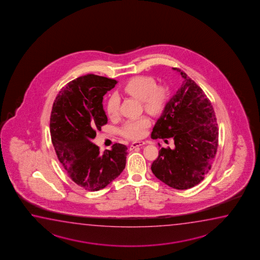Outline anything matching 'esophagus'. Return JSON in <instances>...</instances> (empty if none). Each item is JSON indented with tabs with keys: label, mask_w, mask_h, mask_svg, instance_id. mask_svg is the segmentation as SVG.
<instances>
[{
	"label": "esophagus",
	"mask_w": 260,
	"mask_h": 260,
	"mask_svg": "<svg viewBox=\"0 0 260 260\" xmlns=\"http://www.w3.org/2000/svg\"><path fill=\"white\" fill-rule=\"evenodd\" d=\"M144 144V141H136V142H133V143L131 145V149H133V148H137V147H140V146H143Z\"/></svg>",
	"instance_id": "obj_1"
}]
</instances>
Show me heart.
Segmentation results:
<instances>
[{
	"mask_svg": "<svg viewBox=\"0 0 260 260\" xmlns=\"http://www.w3.org/2000/svg\"><path fill=\"white\" fill-rule=\"evenodd\" d=\"M124 92L143 101L144 108L150 113H157L164 108L168 101V92L164 88L157 87L156 80L151 76H136L124 85ZM107 113L110 117H115L120 110V97L113 93L107 102ZM150 120L147 116H141L128 120L121 128L124 137L131 140H140L146 135Z\"/></svg>",
	"mask_w": 260,
	"mask_h": 260,
	"instance_id": "obj_1",
	"label": "heart"
}]
</instances>
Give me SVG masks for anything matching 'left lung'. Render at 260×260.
I'll list each match as a JSON object with an SVG mask.
<instances>
[{"label": "left lung", "instance_id": "1", "mask_svg": "<svg viewBox=\"0 0 260 260\" xmlns=\"http://www.w3.org/2000/svg\"><path fill=\"white\" fill-rule=\"evenodd\" d=\"M183 83L156 120L152 139L173 138L175 148H161L151 170L170 187L185 190L203 181L212 168L219 129L212 104L200 86L179 68Z\"/></svg>", "mask_w": 260, "mask_h": 260}]
</instances>
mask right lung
Masks as SVG:
<instances>
[{"label": "right lung", "instance_id": "add662e5", "mask_svg": "<svg viewBox=\"0 0 260 260\" xmlns=\"http://www.w3.org/2000/svg\"><path fill=\"white\" fill-rule=\"evenodd\" d=\"M117 81L86 75L69 82L53 104L50 133L60 163L68 176L88 191H99L120 176L128 148L115 143L101 153L92 143L96 132L107 123L104 95Z\"/></svg>", "mask_w": 260, "mask_h": 260}]
</instances>
